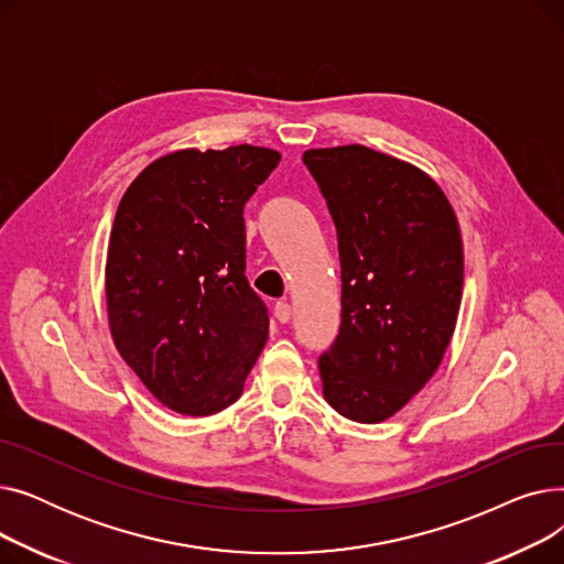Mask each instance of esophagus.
Returning <instances> with one entry per match:
<instances>
[{
    "label": "esophagus",
    "instance_id": "obj_1",
    "mask_svg": "<svg viewBox=\"0 0 564 564\" xmlns=\"http://www.w3.org/2000/svg\"><path fill=\"white\" fill-rule=\"evenodd\" d=\"M274 315H276V319L281 322V324H285V322H290V317H292V308H290V304L283 300V302H276V306H274Z\"/></svg>",
    "mask_w": 564,
    "mask_h": 564
}]
</instances>
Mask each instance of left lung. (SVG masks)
<instances>
[{
    "instance_id": "left-lung-1",
    "label": "left lung",
    "mask_w": 564,
    "mask_h": 564,
    "mask_svg": "<svg viewBox=\"0 0 564 564\" xmlns=\"http://www.w3.org/2000/svg\"><path fill=\"white\" fill-rule=\"evenodd\" d=\"M304 164L338 232L340 332L317 359L322 393L357 423L391 419L443 361L464 285L455 210L427 173L361 143Z\"/></svg>"
}]
</instances>
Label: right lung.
<instances>
[{"mask_svg": "<svg viewBox=\"0 0 564 564\" xmlns=\"http://www.w3.org/2000/svg\"><path fill=\"white\" fill-rule=\"evenodd\" d=\"M260 145L169 153L118 203L105 294L116 349L164 406L210 416L242 395L270 317L251 290L245 203L279 166Z\"/></svg>", "mask_w": 564, "mask_h": 564, "instance_id": "right-lung-1", "label": "right lung"}]
</instances>
